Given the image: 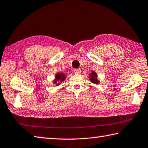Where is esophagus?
I'll list each match as a JSON object with an SVG mask.
<instances>
[{"label": "esophagus", "mask_w": 148, "mask_h": 148, "mask_svg": "<svg viewBox=\"0 0 148 148\" xmlns=\"http://www.w3.org/2000/svg\"><path fill=\"white\" fill-rule=\"evenodd\" d=\"M74 73H76V74H79L80 72H81V69H75L74 70Z\"/></svg>", "instance_id": "34e87169"}]
</instances>
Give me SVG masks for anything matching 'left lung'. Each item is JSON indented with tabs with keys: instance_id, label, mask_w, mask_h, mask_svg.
Masks as SVG:
<instances>
[{
	"instance_id": "obj_1",
	"label": "left lung",
	"mask_w": 148,
	"mask_h": 148,
	"mask_svg": "<svg viewBox=\"0 0 148 148\" xmlns=\"http://www.w3.org/2000/svg\"><path fill=\"white\" fill-rule=\"evenodd\" d=\"M90 80L92 81L93 83L99 84V81L97 79V74L95 73V72L93 71L91 74L90 75Z\"/></svg>"
}]
</instances>
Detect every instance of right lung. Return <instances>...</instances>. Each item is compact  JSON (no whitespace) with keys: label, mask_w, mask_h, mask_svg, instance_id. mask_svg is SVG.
<instances>
[{"label":"right lung","mask_w":148,"mask_h":148,"mask_svg":"<svg viewBox=\"0 0 148 148\" xmlns=\"http://www.w3.org/2000/svg\"><path fill=\"white\" fill-rule=\"evenodd\" d=\"M65 76L64 73H57L55 76V79L53 81V83L56 84V85H59L60 83H58L59 82H62L64 81L65 79Z\"/></svg>","instance_id":"obj_1"}]
</instances>
